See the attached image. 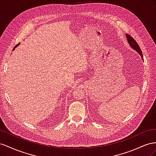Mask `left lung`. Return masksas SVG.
<instances>
[{
    "instance_id": "1",
    "label": "left lung",
    "mask_w": 156,
    "mask_h": 156,
    "mask_svg": "<svg viewBox=\"0 0 156 156\" xmlns=\"http://www.w3.org/2000/svg\"><path fill=\"white\" fill-rule=\"evenodd\" d=\"M126 35L127 41L129 44V46H131V48L132 49H133V50H135L138 53H139V54L140 55V57L142 58V61H144V59H143V55H142V51L140 50L139 46L138 45V44L135 41V39L133 38V37H131L130 35H129L127 34H126Z\"/></svg>"
}]
</instances>
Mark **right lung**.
I'll use <instances>...</instances> for the list:
<instances>
[{
    "label": "right lung",
    "mask_w": 156,
    "mask_h": 156,
    "mask_svg": "<svg viewBox=\"0 0 156 156\" xmlns=\"http://www.w3.org/2000/svg\"><path fill=\"white\" fill-rule=\"evenodd\" d=\"M18 45H20V44H17V46H16V47H15V48H14V50H15V48H16V47H17V46H18Z\"/></svg>",
    "instance_id": "add662e5"
}]
</instances>
